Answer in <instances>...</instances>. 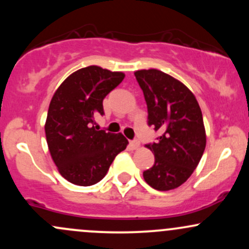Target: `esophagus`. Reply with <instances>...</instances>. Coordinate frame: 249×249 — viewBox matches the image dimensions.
Here are the masks:
<instances>
[{
	"instance_id": "34e87169",
	"label": "esophagus",
	"mask_w": 249,
	"mask_h": 249,
	"mask_svg": "<svg viewBox=\"0 0 249 249\" xmlns=\"http://www.w3.org/2000/svg\"><path fill=\"white\" fill-rule=\"evenodd\" d=\"M130 145H131V147H132L133 150H136V149H138L141 144H139L138 141H132V142H131V143H130Z\"/></svg>"
}]
</instances>
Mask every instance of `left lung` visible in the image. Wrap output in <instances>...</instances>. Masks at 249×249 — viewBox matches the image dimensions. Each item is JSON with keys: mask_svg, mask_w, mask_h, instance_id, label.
<instances>
[{"mask_svg": "<svg viewBox=\"0 0 249 249\" xmlns=\"http://www.w3.org/2000/svg\"><path fill=\"white\" fill-rule=\"evenodd\" d=\"M147 105V124L162 132L146 144L155 164L143 173L150 187L168 191L182 185L194 173L206 149L203 117L193 92L162 71L135 72Z\"/></svg>", "mask_w": 249, "mask_h": 249, "instance_id": "8db88e82", "label": "left lung"}]
</instances>
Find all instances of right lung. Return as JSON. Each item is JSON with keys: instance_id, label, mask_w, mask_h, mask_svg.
Masks as SVG:
<instances>
[{"instance_id": "right-lung-1", "label": "right lung", "mask_w": 249, "mask_h": 249, "mask_svg": "<svg viewBox=\"0 0 249 249\" xmlns=\"http://www.w3.org/2000/svg\"><path fill=\"white\" fill-rule=\"evenodd\" d=\"M123 72L89 66L67 76L49 104L45 124L52 160L60 175L73 184L89 187L105 177L114 157L126 149L122 133L94 126L104 114L103 100L122 83Z\"/></svg>"}]
</instances>
